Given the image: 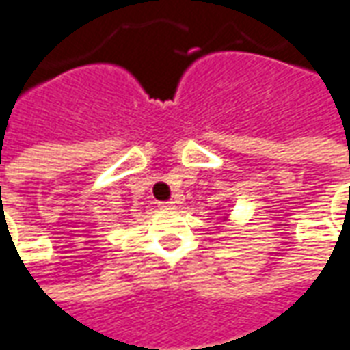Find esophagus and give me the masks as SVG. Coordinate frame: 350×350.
Instances as JSON below:
<instances>
[{
  "label": "esophagus",
  "instance_id": "1",
  "mask_svg": "<svg viewBox=\"0 0 350 350\" xmlns=\"http://www.w3.org/2000/svg\"><path fill=\"white\" fill-rule=\"evenodd\" d=\"M160 208H162V211H173V208H175V201H162V203H160Z\"/></svg>",
  "mask_w": 350,
  "mask_h": 350
}]
</instances>
